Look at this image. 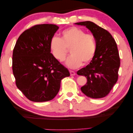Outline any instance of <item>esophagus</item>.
<instances>
[{
    "mask_svg": "<svg viewBox=\"0 0 133 133\" xmlns=\"http://www.w3.org/2000/svg\"><path fill=\"white\" fill-rule=\"evenodd\" d=\"M69 73H70V75H71V76H74V75H75V72L74 71H69Z\"/></svg>",
    "mask_w": 133,
    "mask_h": 133,
    "instance_id": "34e87169",
    "label": "esophagus"
}]
</instances>
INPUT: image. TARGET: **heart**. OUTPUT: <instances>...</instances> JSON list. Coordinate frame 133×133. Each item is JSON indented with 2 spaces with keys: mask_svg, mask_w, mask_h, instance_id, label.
I'll return each instance as SVG.
<instances>
[{
  "mask_svg": "<svg viewBox=\"0 0 133 133\" xmlns=\"http://www.w3.org/2000/svg\"><path fill=\"white\" fill-rule=\"evenodd\" d=\"M49 47L54 57L60 62L65 59L69 49L71 55L66 64L71 68H77L82 64L87 65L92 59L96 53L97 42L93 35L72 26L63 30L61 38L52 36Z\"/></svg>",
  "mask_w": 133,
  "mask_h": 133,
  "instance_id": "heart-1",
  "label": "heart"
}]
</instances>
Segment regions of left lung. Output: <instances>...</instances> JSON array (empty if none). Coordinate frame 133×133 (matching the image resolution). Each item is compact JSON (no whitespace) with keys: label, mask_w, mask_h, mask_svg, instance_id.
<instances>
[{"label":"left lung","mask_w":133,"mask_h":133,"mask_svg":"<svg viewBox=\"0 0 133 133\" xmlns=\"http://www.w3.org/2000/svg\"><path fill=\"white\" fill-rule=\"evenodd\" d=\"M75 24L88 28L95 36L97 51L90 64L77 71L87 77V82L81 88L87 97L101 98L107 96L117 81L120 58L117 43L109 32L90 21Z\"/></svg>","instance_id":"8db88e82"}]
</instances>
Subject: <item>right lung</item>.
Returning <instances> with one entry per match:
<instances>
[{
    "label": "right lung",
    "mask_w": 133,
    "mask_h": 133,
    "mask_svg": "<svg viewBox=\"0 0 133 133\" xmlns=\"http://www.w3.org/2000/svg\"><path fill=\"white\" fill-rule=\"evenodd\" d=\"M58 26L41 24L25 30L13 51L12 70L17 88L30 101L45 102L54 98L61 81L70 75L54 57L49 43Z\"/></svg>",
    "instance_id": "right-lung-1"
}]
</instances>
